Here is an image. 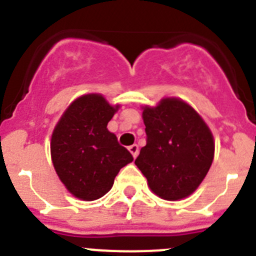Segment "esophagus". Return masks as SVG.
<instances>
[{
    "instance_id": "34e87169",
    "label": "esophagus",
    "mask_w": 256,
    "mask_h": 256,
    "mask_svg": "<svg viewBox=\"0 0 256 256\" xmlns=\"http://www.w3.org/2000/svg\"><path fill=\"white\" fill-rule=\"evenodd\" d=\"M138 150L140 148L137 144H132V146H130V151L133 155V158H137V155H138Z\"/></svg>"
}]
</instances>
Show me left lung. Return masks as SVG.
<instances>
[{"mask_svg": "<svg viewBox=\"0 0 256 256\" xmlns=\"http://www.w3.org/2000/svg\"><path fill=\"white\" fill-rule=\"evenodd\" d=\"M146 146L134 164L154 194L176 201L195 191L212 166L214 138L202 118L180 98L144 108Z\"/></svg>", "mask_w": 256, "mask_h": 256, "instance_id": "1", "label": "left lung"}]
</instances>
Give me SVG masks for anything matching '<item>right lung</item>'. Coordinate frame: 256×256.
Masks as SVG:
<instances>
[{
    "label": "right lung",
    "mask_w": 256,
    "mask_h": 256,
    "mask_svg": "<svg viewBox=\"0 0 256 256\" xmlns=\"http://www.w3.org/2000/svg\"><path fill=\"white\" fill-rule=\"evenodd\" d=\"M118 108L101 94H84L70 104L52 133L54 168L68 191L80 200L102 198L119 170L133 162L132 154L106 128Z\"/></svg>",
    "instance_id": "add662e5"
}]
</instances>
